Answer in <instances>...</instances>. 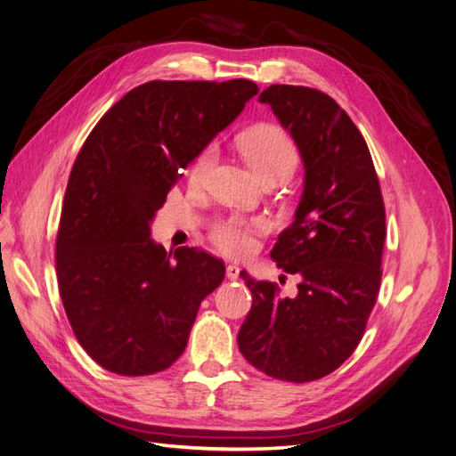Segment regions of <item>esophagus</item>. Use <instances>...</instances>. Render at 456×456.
<instances>
[{"instance_id": "1", "label": "esophagus", "mask_w": 456, "mask_h": 456, "mask_svg": "<svg viewBox=\"0 0 456 456\" xmlns=\"http://www.w3.org/2000/svg\"><path fill=\"white\" fill-rule=\"evenodd\" d=\"M225 273H227V278H229V280H237V278L240 276V268H239L237 265H229Z\"/></svg>"}]
</instances>
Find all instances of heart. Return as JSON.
<instances>
[{"label": "heart", "instance_id": "heart-1", "mask_svg": "<svg viewBox=\"0 0 456 456\" xmlns=\"http://www.w3.org/2000/svg\"><path fill=\"white\" fill-rule=\"evenodd\" d=\"M239 148L242 156L261 180L288 176L297 161L298 151L291 137L276 126H257L240 134ZM216 159V146L208 144L195 158L190 176L200 182ZM265 227V219H222L212 227L214 244L229 256H246L254 249V232Z\"/></svg>", "mask_w": 456, "mask_h": 456}]
</instances>
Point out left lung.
Wrapping results in <instances>:
<instances>
[{
  "instance_id": "8db88e82",
  "label": "left lung",
  "mask_w": 456,
  "mask_h": 456,
  "mask_svg": "<svg viewBox=\"0 0 456 456\" xmlns=\"http://www.w3.org/2000/svg\"><path fill=\"white\" fill-rule=\"evenodd\" d=\"M305 161L295 222L271 257L298 274L297 297L240 273L251 310L239 332L244 359L293 383L322 379L357 349L381 283L385 205L366 141L336 101L314 88L273 84L261 95Z\"/></svg>"
}]
</instances>
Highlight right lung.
Listing matches in <instances>:
<instances>
[{"mask_svg":"<svg viewBox=\"0 0 456 456\" xmlns=\"http://www.w3.org/2000/svg\"><path fill=\"white\" fill-rule=\"evenodd\" d=\"M257 92L246 78L150 80L84 141L63 197L56 274L78 344L109 372L167 370L188 346L200 302L224 281V261L188 246L167 254L150 222Z\"/></svg>","mask_w":456,"mask_h":456,"instance_id":"obj_1","label":"right lung"}]
</instances>
